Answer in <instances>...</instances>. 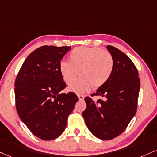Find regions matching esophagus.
<instances>
[{
  "label": "esophagus",
  "mask_w": 157,
  "mask_h": 157,
  "mask_svg": "<svg viewBox=\"0 0 157 157\" xmlns=\"http://www.w3.org/2000/svg\"><path fill=\"white\" fill-rule=\"evenodd\" d=\"M78 98L80 100H83L84 99V96L82 95V94H78Z\"/></svg>",
  "instance_id": "esophagus-1"
}]
</instances>
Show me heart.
I'll return each mask as SVG.
<instances>
[{"label":"heart","instance_id":"heart-1","mask_svg":"<svg viewBox=\"0 0 157 157\" xmlns=\"http://www.w3.org/2000/svg\"><path fill=\"white\" fill-rule=\"evenodd\" d=\"M69 62L62 61L59 65L60 74L67 84H72L79 72L81 78L69 90L83 93L91 88L98 89L111 78L114 68L113 55L98 47L79 46L69 55Z\"/></svg>","mask_w":157,"mask_h":157}]
</instances>
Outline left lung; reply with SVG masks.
Wrapping results in <instances>:
<instances>
[{"label": "left lung", "mask_w": 157, "mask_h": 157, "mask_svg": "<svg viewBox=\"0 0 157 157\" xmlns=\"http://www.w3.org/2000/svg\"><path fill=\"white\" fill-rule=\"evenodd\" d=\"M113 55L114 68L111 78L92 96L103 97L94 102L84 98L82 113L88 129L97 138L108 140L121 135L137 111L140 91L138 70L129 57L117 48L107 46Z\"/></svg>", "instance_id": "8db88e82"}]
</instances>
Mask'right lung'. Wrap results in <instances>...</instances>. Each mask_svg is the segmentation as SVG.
<instances>
[{"mask_svg": "<svg viewBox=\"0 0 157 157\" xmlns=\"http://www.w3.org/2000/svg\"><path fill=\"white\" fill-rule=\"evenodd\" d=\"M70 46H43L30 54L15 80V101L19 118L34 135L44 140L64 132L67 117L78 100L66 87L59 65Z\"/></svg>", "mask_w": 157, "mask_h": 157, "instance_id": "right-lung-1", "label": "right lung"}]
</instances>
